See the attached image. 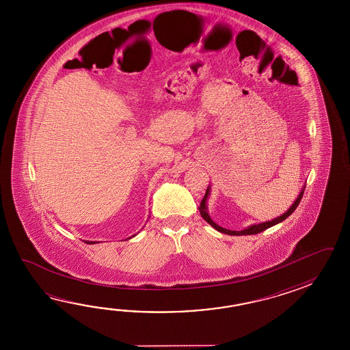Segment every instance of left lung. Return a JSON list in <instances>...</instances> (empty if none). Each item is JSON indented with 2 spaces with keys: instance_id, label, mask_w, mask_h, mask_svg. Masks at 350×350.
Here are the masks:
<instances>
[{
  "instance_id": "1",
  "label": "left lung",
  "mask_w": 350,
  "mask_h": 350,
  "mask_svg": "<svg viewBox=\"0 0 350 350\" xmlns=\"http://www.w3.org/2000/svg\"><path fill=\"white\" fill-rule=\"evenodd\" d=\"M304 190L305 187H303V189H301V191L299 193V196L297 198V200L294 201V204L291 205V208H289L286 213H284L283 215H280L279 217L273 219L271 221H265V223L261 224H254V225H250V226H247L245 229H243V230L240 231L224 229V228H221L220 225H217V224L214 223V221L211 220V217L208 215V206H206V201H208V193H210V187L206 189L205 196H204V198H202V200H201L199 211H200L202 219H204L206 223L210 224L214 229H216L217 231H220V232H223V234H226V235H253V234H258V232H261V231L267 230V229L271 228V226H274L276 224L282 223V221H284L286 217H289V216L294 213V210L297 208V205L300 204V200H301V198H303Z\"/></svg>"
}]
</instances>
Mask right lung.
<instances>
[{
	"instance_id": "right-lung-1",
	"label": "right lung",
	"mask_w": 350,
	"mask_h": 350,
	"mask_svg": "<svg viewBox=\"0 0 350 350\" xmlns=\"http://www.w3.org/2000/svg\"><path fill=\"white\" fill-rule=\"evenodd\" d=\"M133 237H135V235H133ZM89 243V241H88ZM89 244H92V241H90ZM94 244H95V241H94Z\"/></svg>"
}]
</instances>
